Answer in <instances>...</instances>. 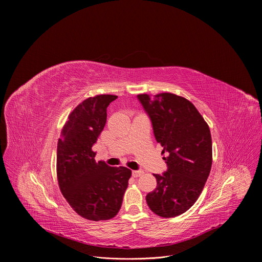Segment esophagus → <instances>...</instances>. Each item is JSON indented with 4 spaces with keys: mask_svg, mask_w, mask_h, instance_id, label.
<instances>
[{
    "mask_svg": "<svg viewBox=\"0 0 262 262\" xmlns=\"http://www.w3.org/2000/svg\"><path fill=\"white\" fill-rule=\"evenodd\" d=\"M143 171H133V176L134 177H140L141 175H143Z\"/></svg>",
    "mask_w": 262,
    "mask_h": 262,
    "instance_id": "obj_1",
    "label": "esophagus"
}]
</instances>
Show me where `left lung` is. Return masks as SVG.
Returning <instances> with one entry per match:
<instances>
[{
	"mask_svg": "<svg viewBox=\"0 0 262 262\" xmlns=\"http://www.w3.org/2000/svg\"><path fill=\"white\" fill-rule=\"evenodd\" d=\"M138 98L151 120L155 137L164 149L168 166L163 175L155 174L157 189L146 202L162 217L177 216L199 198L212 164V143L208 124L196 106L173 93Z\"/></svg>",
	"mask_w": 262,
	"mask_h": 262,
	"instance_id": "1",
	"label": "left lung"
}]
</instances>
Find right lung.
Masks as SVG:
<instances>
[{
	"mask_svg": "<svg viewBox=\"0 0 262 262\" xmlns=\"http://www.w3.org/2000/svg\"><path fill=\"white\" fill-rule=\"evenodd\" d=\"M118 96L89 97L65 122L57 147L59 188L71 208L84 219H113L121 208L132 171L94 160L92 146L106 122V107Z\"/></svg>",
	"mask_w": 262,
	"mask_h": 262,
	"instance_id": "obj_1",
	"label": "right lung"
}]
</instances>
